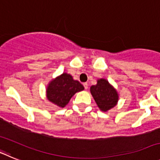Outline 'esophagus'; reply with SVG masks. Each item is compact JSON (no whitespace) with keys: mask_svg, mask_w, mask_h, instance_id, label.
<instances>
[{"mask_svg":"<svg viewBox=\"0 0 160 160\" xmlns=\"http://www.w3.org/2000/svg\"><path fill=\"white\" fill-rule=\"evenodd\" d=\"M83 86H84V88L86 89V90H87V89H88V84H87V82L83 83Z\"/></svg>","mask_w":160,"mask_h":160,"instance_id":"esophagus-1","label":"esophagus"}]
</instances>
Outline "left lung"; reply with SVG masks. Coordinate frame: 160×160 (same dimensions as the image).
Segmentation results:
<instances>
[{
  "label": "left lung",
  "mask_w": 160,
  "mask_h": 160,
  "mask_svg": "<svg viewBox=\"0 0 160 160\" xmlns=\"http://www.w3.org/2000/svg\"><path fill=\"white\" fill-rule=\"evenodd\" d=\"M90 92L98 107L102 111H107L114 107L118 102V96L116 90L105 79L98 80L97 85L90 87Z\"/></svg>",
  "instance_id": "obj_1"
}]
</instances>
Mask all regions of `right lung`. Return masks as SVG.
Masks as SVG:
<instances>
[{
	"mask_svg": "<svg viewBox=\"0 0 160 160\" xmlns=\"http://www.w3.org/2000/svg\"><path fill=\"white\" fill-rule=\"evenodd\" d=\"M83 90L84 87L81 83L64 73L49 84L46 91L47 98L55 105L64 107L76 92Z\"/></svg>",
	"mask_w": 160,
	"mask_h": 160,
	"instance_id": "right-lung-1",
	"label": "right lung"
}]
</instances>
